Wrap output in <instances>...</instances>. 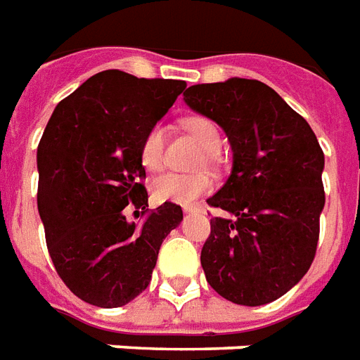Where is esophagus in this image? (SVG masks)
<instances>
[{"label":"esophagus","mask_w":360,"mask_h":360,"mask_svg":"<svg viewBox=\"0 0 360 360\" xmlns=\"http://www.w3.org/2000/svg\"><path fill=\"white\" fill-rule=\"evenodd\" d=\"M204 205H183V211L185 213H194V211H204Z\"/></svg>","instance_id":"esophagus-1"}]
</instances>
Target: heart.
I'll use <instances>...</instances> for the list:
<instances>
[{"label":"heart","mask_w":360,"mask_h":360,"mask_svg":"<svg viewBox=\"0 0 360 360\" xmlns=\"http://www.w3.org/2000/svg\"><path fill=\"white\" fill-rule=\"evenodd\" d=\"M185 130L191 134L202 147V158L207 166H217L221 162V143L223 136L215 120L207 117H191L183 122ZM164 141H166V130L162 124H153L145 134L141 147H139V160L149 172H156L164 166ZM213 188V179L204 172L198 174H162L153 179L150 192L160 202H174V204L188 205L196 202L200 196H204Z\"/></svg>","instance_id":"obj_1"}]
</instances>
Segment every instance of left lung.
Returning a JSON list of instances; mask_svg holds the SVG:
<instances>
[{
	"mask_svg": "<svg viewBox=\"0 0 360 360\" xmlns=\"http://www.w3.org/2000/svg\"><path fill=\"white\" fill-rule=\"evenodd\" d=\"M185 101L221 126L234 150L229 181L207 204L205 279L241 306H262L295 287L315 259L325 205V155L314 130L283 98L255 79L188 86Z\"/></svg>",
	"mask_w": 360,
	"mask_h": 360,
	"instance_id": "obj_1",
	"label": "left lung"
}]
</instances>
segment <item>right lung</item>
I'll list each match as a JSON object with an SVG mask.
<instances>
[{
  "instance_id": "obj_1",
  "label": "right lung",
  "mask_w": 360,
  "mask_h": 360,
  "mask_svg": "<svg viewBox=\"0 0 360 360\" xmlns=\"http://www.w3.org/2000/svg\"><path fill=\"white\" fill-rule=\"evenodd\" d=\"M185 81L100 71L60 101L37 147V210L65 287L119 308L150 283L164 238L181 223L174 202L149 210L139 147ZM131 207L137 224L125 219Z\"/></svg>"
}]
</instances>
